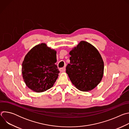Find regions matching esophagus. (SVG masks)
Segmentation results:
<instances>
[{
    "mask_svg": "<svg viewBox=\"0 0 129 129\" xmlns=\"http://www.w3.org/2000/svg\"><path fill=\"white\" fill-rule=\"evenodd\" d=\"M65 69H66L65 67H62V68H60L59 69V70L61 72H64L65 71Z\"/></svg>",
    "mask_w": 129,
    "mask_h": 129,
    "instance_id": "esophagus-1",
    "label": "esophagus"
}]
</instances>
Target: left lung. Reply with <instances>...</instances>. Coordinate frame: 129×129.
<instances>
[{"label": "left lung", "mask_w": 129, "mask_h": 129, "mask_svg": "<svg viewBox=\"0 0 129 129\" xmlns=\"http://www.w3.org/2000/svg\"><path fill=\"white\" fill-rule=\"evenodd\" d=\"M69 54L70 64L66 72L72 84L82 91L94 89L104 74V62L99 51L92 45L82 41Z\"/></svg>", "instance_id": "obj_1"}]
</instances>
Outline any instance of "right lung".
Wrapping results in <instances>:
<instances>
[{
    "mask_svg": "<svg viewBox=\"0 0 129 129\" xmlns=\"http://www.w3.org/2000/svg\"><path fill=\"white\" fill-rule=\"evenodd\" d=\"M56 51L41 43L34 47L25 56L22 73L26 86L36 92L52 87L60 71L57 65Z\"/></svg>",
    "mask_w": 129,
    "mask_h": 129,
    "instance_id": "right-lung-1",
    "label": "right lung"
}]
</instances>
